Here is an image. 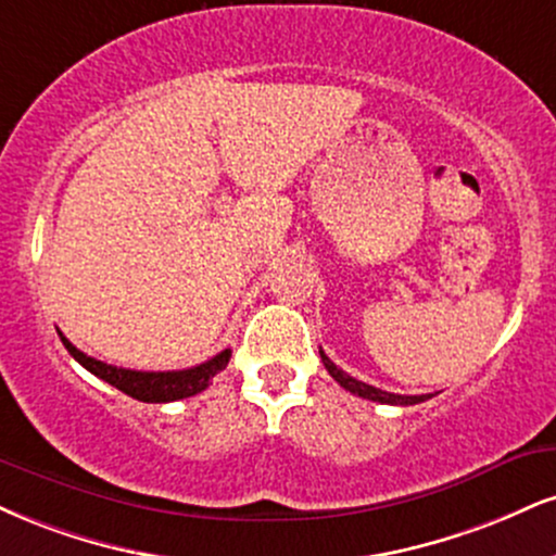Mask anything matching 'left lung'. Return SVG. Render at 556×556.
<instances>
[{
  "label": "left lung",
  "instance_id": "1",
  "mask_svg": "<svg viewBox=\"0 0 556 556\" xmlns=\"http://www.w3.org/2000/svg\"><path fill=\"white\" fill-rule=\"evenodd\" d=\"M318 352H320V359H324L326 370H329V376L337 380V383L342 386L344 391L354 393V396H363L367 401H378V404H391V406H412V404H422V401L432 399L430 393H422V396H401V393L380 391V388H376V386H367V383H363V380L346 376L342 367H337L329 357H326L324 350H318Z\"/></svg>",
  "mask_w": 556,
  "mask_h": 556
}]
</instances>
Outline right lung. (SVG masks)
I'll list each match as a JSON object with an SVG mask.
<instances>
[{
  "label": "right lung",
  "instance_id": "1",
  "mask_svg": "<svg viewBox=\"0 0 556 556\" xmlns=\"http://www.w3.org/2000/svg\"><path fill=\"white\" fill-rule=\"evenodd\" d=\"M62 337V344L66 346V352L77 359L85 370H90L92 376H98L105 383H111L113 388L126 393V396L144 401V404H168V401H178V399H189L202 393L206 386L212 383V378L217 376L219 370H225L227 363H230V350H223L219 354H214L212 359L206 363L189 367V370H168V372H144V370H126V367H116V365H105L96 357H87L85 352H79L70 339Z\"/></svg>",
  "mask_w": 556,
  "mask_h": 556
}]
</instances>
